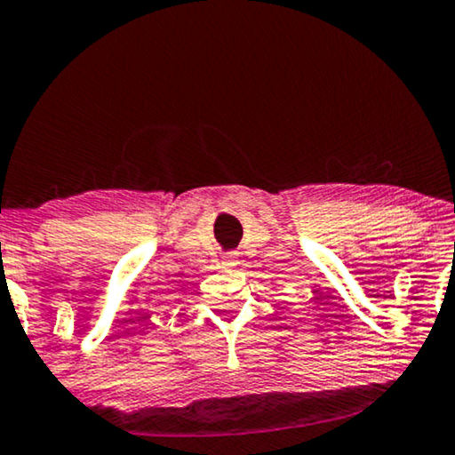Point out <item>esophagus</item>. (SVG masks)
I'll return each instance as SVG.
<instances>
[{"mask_svg":"<svg viewBox=\"0 0 455 455\" xmlns=\"http://www.w3.org/2000/svg\"><path fill=\"white\" fill-rule=\"evenodd\" d=\"M221 263L226 265V267H234L235 263H238V252H228V254H223Z\"/></svg>","mask_w":455,"mask_h":455,"instance_id":"1","label":"esophagus"}]
</instances>
